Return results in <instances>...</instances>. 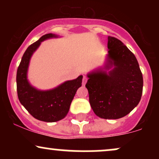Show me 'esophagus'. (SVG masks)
Returning <instances> with one entry per match:
<instances>
[{"label": "esophagus", "mask_w": 159, "mask_h": 159, "mask_svg": "<svg viewBox=\"0 0 159 159\" xmlns=\"http://www.w3.org/2000/svg\"><path fill=\"white\" fill-rule=\"evenodd\" d=\"M87 81V78L85 75H83V78H82V85H85L86 82Z\"/></svg>", "instance_id": "esophagus-1"}]
</instances>
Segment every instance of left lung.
I'll return each mask as SVG.
<instances>
[{"label":"left lung","mask_w":159,"mask_h":159,"mask_svg":"<svg viewBox=\"0 0 159 159\" xmlns=\"http://www.w3.org/2000/svg\"><path fill=\"white\" fill-rule=\"evenodd\" d=\"M107 63L114 65L107 74L97 70L87 75L86 87L89 102L96 116L102 119H119L126 116L139 103L143 92V75L133 53L113 36L107 38Z\"/></svg>","instance_id":"1"}]
</instances>
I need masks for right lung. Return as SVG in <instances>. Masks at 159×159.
I'll return each mask as SVG.
<instances>
[{
    "label": "right lung",
    "mask_w": 159,
    "mask_h": 159,
    "mask_svg": "<svg viewBox=\"0 0 159 159\" xmlns=\"http://www.w3.org/2000/svg\"><path fill=\"white\" fill-rule=\"evenodd\" d=\"M57 37L47 34L31 44L24 53L16 74L18 97L21 105L36 120L52 123L59 121L68 114L76 91L81 86L83 76L66 81L51 90L40 91L33 87L27 79L29 62L33 53L43 40Z\"/></svg>",
    "instance_id": "1"
}]
</instances>
